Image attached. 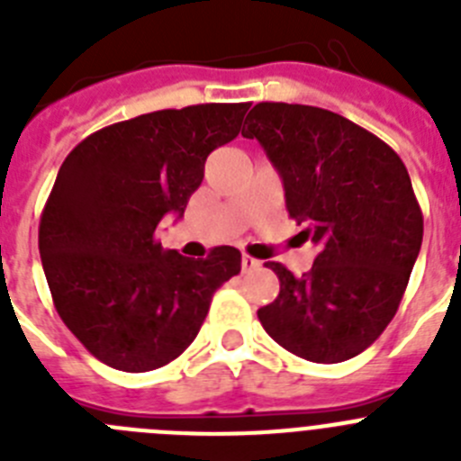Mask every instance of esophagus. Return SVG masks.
Here are the masks:
<instances>
[{"label": "esophagus", "instance_id": "obj_1", "mask_svg": "<svg viewBox=\"0 0 461 461\" xmlns=\"http://www.w3.org/2000/svg\"><path fill=\"white\" fill-rule=\"evenodd\" d=\"M258 266H260V260L251 258V256H247V254L242 256V272H251V270H256Z\"/></svg>", "mask_w": 461, "mask_h": 461}]
</instances>
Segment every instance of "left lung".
<instances>
[{
  "instance_id": "8db88e82",
  "label": "left lung",
  "mask_w": 461,
  "mask_h": 461,
  "mask_svg": "<svg viewBox=\"0 0 461 461\" xmlns=\"http://www.w3.org/2000/svg\"><path fill=\"white\" fill-rule=\"evenodd\" d=\"M279 173L286 210L316 244L307 275L266 263L279 295L258 309L267 335L309 362H344L397 313L422 244L406 166L367 129L323 108L256 104L244 120Z\"/></svg>"
}]
</instances>
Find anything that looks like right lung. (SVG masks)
I'll use <instances>...</instances> for the list:
<instances>
[{"label": "right lung", "mask_w": 461, "mask_h": 461, "mask_svg": "<svg viewBox=\"0 0 461 461\" xmlns=\"http://www.w3.org/2000/svg\"><path fill=\"white\" fill-rule=\"evenodd\" d=\"M249 104L157 110L85 138L64 158L41 214L39 251L57 313L108 367L152 372L185 353L212 295L240 272L235 247L207 258L164 249L205 158L240 133Z\"/></svg>", "instance_id": "add662e5"}]
</instances>
